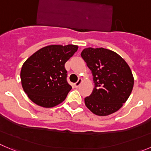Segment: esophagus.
I'll return each instance as SVG.
<instances>
[{
	"label": "esophagus",
	"instance_id": "34e87169",
	"mask_svg": "<svg viewBox=\"0 0 151 151\" xmlns=\"http://www.w3.org/2000/svg\"><path fill=\"white\" fill-rule=\"evenodd\" d=\"M81 83H82V79H81V78H78V81H77V82H76L74 84V86L76 87H78L80 86V84H81Z\"/></svg>",
	"mask_w": 151,
	"mask_h": 151
}]
</instances>
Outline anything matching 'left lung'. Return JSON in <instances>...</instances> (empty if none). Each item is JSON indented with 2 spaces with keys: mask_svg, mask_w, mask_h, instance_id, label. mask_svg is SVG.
Wrapping results in <instances>:
<instances>
[{
  "mask_svg": "<svg viewBox=\"0 0 151 151\" xmlns=\"http://www.w3.org/2000/svg\"><path fill=\"white\" fill-rule=\"evenodd\" d=\"M81 55L92 72L95 87L84 99L94 114L108 116L119 110L129 98L134 84L131 70L126 61L112 50L86 48Z\"/></svg>",
  "mask_w": 151,
  "mask_h": 151,
  "instance_id": "1",
  "label": "left lung"
}]
</instances>
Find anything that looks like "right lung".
<instances>
[{
  "instance_id": "add662e5",
  "label": "right lung",
  "mask_w": 151,
  "mask_h": 151,
  "mask_svg": "<svg viewBox=\"0 0 151 151\" xmlns=\"http://www.w3.org/2000/svg\"><path fill=\"white\" fill-rule=\"evenodd\" d=\"M78 46L50 45L35 52L24 63L21 70L22 87L29 99L43 107L61 104L72 87L67 81L64 64Z\"/></svg>"
}]
</instances>
